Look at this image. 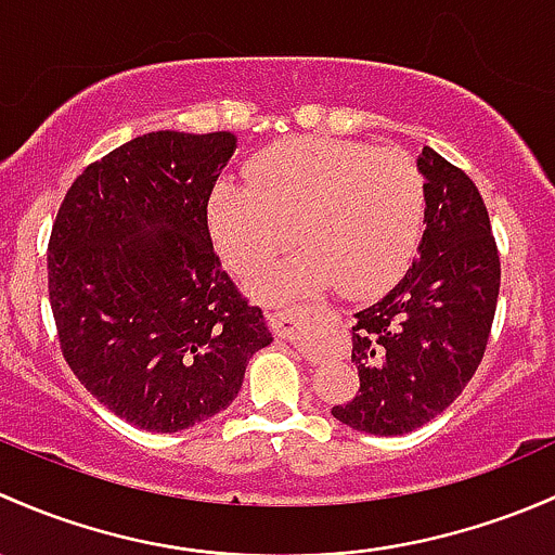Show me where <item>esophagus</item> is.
Masks as SVG:
<instances>
[{
  "label": "esophagus",
  "instance_id": "1",
  "mask_svg": "<svg viewBox=\"0 0 555 555\" xmlns=\"http://www.w3.org/2000/svg\"><path fill=\"white\" fill-rule=\"evenodd\" d=\"M270 323L278 336L291 339L299 347H307V334H310V325L315 323V318L305 310H291V312H275V315H270Z\"/></svg>",
  "mask_w": 555,
  "mask_h": 555
}]
</instances>
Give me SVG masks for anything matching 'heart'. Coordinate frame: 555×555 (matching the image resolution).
Returning a JSON list of instances; mask_svg holds the SVG:
<instances>
[{"label": "heart", "mask_w": 555, "mask_h": 555, "mask_svg": "<svg viewBox=\"0 0 555 555\" xmlns=\"http://www.w3.org/2000/svg\"><path fill=\"white\" fill-rule=\"evenodd\" d=\"M425 190L409 157L336 139H296L250 163V186L221 184L208 224L235 272L264 270L294 245V264L254 283L267 301L341 283L352 296L382 288L409 259L422 227Z\"/></svg>", "instance_id": "b5f03b06"}]
</instances>
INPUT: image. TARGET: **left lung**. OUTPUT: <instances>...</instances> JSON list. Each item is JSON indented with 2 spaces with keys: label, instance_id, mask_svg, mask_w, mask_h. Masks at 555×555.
<instances>
[{
  "label": "left lung",
  "instance_id": "left-lung-1",
  "mask_svg": "<svg viewBox=\"0 0 555 555\" xmlns=\"http://www.w3.org/2000/svg\"><path fill=\"white\" fill-rule=\"evenodd\" d=\"M420 259L379 301L356 312L352 363L361 390L331 409L371 436H403L447 411L487 350L500 294V256L476 184L425 146Z\"/></svg>",
  "mask_w": 555,
  "mask_h": 555
}]
</instances>
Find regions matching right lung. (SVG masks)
Listing matches in <instances>:
<instances>
[{"label": "right lung", "mask_w": 555, "mask_h": 555, "mask_svg": "<svg viewBox=\"0 0 555 555\" xmlns=\"http://www.w3.org/2000/svg\"><path fill=\"white\" fill-rule=\"evenodd\" d=\"M232 133L139 135L77 176L55 216L48 288L68 369L130 425L179 433L237 398L272 341L210 243Z\"/></svg>", "instance_id": "1"}]
</instances>
